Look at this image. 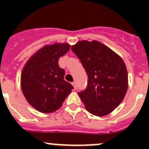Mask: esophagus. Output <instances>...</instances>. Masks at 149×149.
I'll return each instance as SVG.
<instances>
[{
  "label": "esophagus",
  "mask_w": 149,
  "mask_h": 149,
  "mask_svg": "<svg viewBox=\"0 0 149 149\" xmlns=\"http://www.w3.org/2000/svg\"><path fill=\"white\" fill-rule=\"evenodd\" d=\"M72 85L73 86L74 88H75V89H76V82H75V81L72 82Z\"/></svg>",
  "instance_id": "esophagus-1"
}]
</instances>
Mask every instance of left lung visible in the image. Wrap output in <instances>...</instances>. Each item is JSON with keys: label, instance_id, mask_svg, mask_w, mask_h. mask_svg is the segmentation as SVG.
<instances>
[{"label": "left lung", "instance_id": "8db88e82", "mask_svg": "<svg viewBox=\"0 0 149 149\" xmlns=\"http://www.w3.org/2000/svg\"><path fill=\"white\" fill-rule=\"evenodd\" d=\"M88 76L85 90L78 93L88 112L102 117L122 102L127 89V71L123 59L100 42L79 41L71 47Z\"/></svg>", "mask_w": 149, "mask_h": 149}]
</instances>
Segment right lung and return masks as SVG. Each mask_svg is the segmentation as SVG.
Returning a JSON list of instances; mask_svg holds the SVG:
<instances>
[{
	"label": "right lung",
	"instance_id": "add662e5",
	"mask_svg": "<svg viewBox=\"0 0 149 149\" xmlns=\"http://www.w3.org/2000/svg\"><path fill=\"white\" fill-rule=\"evenodd\" d=\"M70 49L68 43H55L39 49L25 64L21 86L29 104L42 113L59 109L73 86L64 80L65 70L58 60Z\"/></svg>",
	"mask_w": 149,
	"mask_h": 149
}]
</instances>
